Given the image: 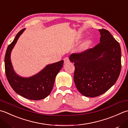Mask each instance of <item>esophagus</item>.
I'll use <instances>...</instances> for the list:
<instances>
[{"label": "esophagus", "mask_w": 128, "mask_h": 128, "mask_svg": "<svg viewBox=\"0 0 128 128\" xmlns=\"http://www.w3.org/2000/svg\"><path fill=\"white\" fill-rule=\"evenodd\" d=\"M64 63L66 64L68 63V62H70V60L69 58L68 57H66L64 58Z\"/></svg>", "instance_id": "esophagus-1"}]
</instances>
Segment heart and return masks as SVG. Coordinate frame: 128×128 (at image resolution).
<instances>
[{"instance_id":"1","label":"heart","mask_w":128,"mask_h":128,"mask_svg":"<svg viewBox=\"0 0 128 128\" xmlns=\"http://www.w3.org/2000/svg\"><path fill=\"white\" fill-rule=\"evenodd\" d=\"M89 42H85V43L83 44V46H82V48L84 49L86 48H88V46H89Z\"/></svg>"}]
</instances>
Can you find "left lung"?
Segmentation results:
<instances>
[{"label": "left lung", "mask_w": 128, "mask_h": 128, "mask_svg": "<svg viewBox=\"0 0 128 128\" xmlns=\"http://www.w3.org/2000/svg\"><path fill=\"white\" fill-rule=\"evenodd\" d=\"M100 42L93 48L69 56L74 62V81L84 96L96 97L104 94L116 83L121 71L120 44L108 30L99 29Z\"/></svg>", "instance_id": "8db88e82"}]
</instances>
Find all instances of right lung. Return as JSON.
Segmentation results:
<instances>
[{"mask_svg": "<svg viewBox=\"0 0 128 128\" xmlns=\"http://www.w3.org/2000/svg\"><path fill=\"white\" fill-rule=\"evenodd\" d=\"M26 29L18 33L14 40L7 48L5 56V70L6 78L12 89L25 98L38 100L44 99L50 94L54 86L55 79L63 65V60L49 64L34 76L24 78L15 72L12 68L10 54L12 48Z\"/></svg>", "mask_w": 128, "mask_h": 128, "instance_id": "1", "label": "right lung"}]
</instances>
